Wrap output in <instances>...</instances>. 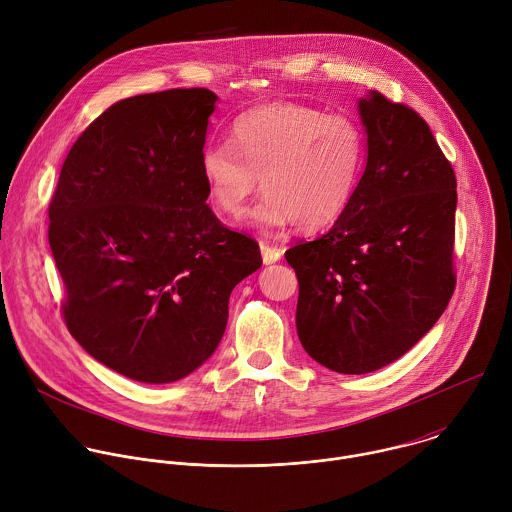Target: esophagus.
Segmentation results:
<instances>
[{
    "instance_id": "esophagus-1",
    "label": "esophagus",
    "mask_w": 512,
    "mask_h": 512,
    "mask_svg": "<svg viewBox=\"0 0 512 512\" xmlns=\"http://www.w3.org/2000/svg\"><path fill=\"white\" fill-rule=\"evenodd\" d=\"M261 255H263V263L265 265H273V263H277L281 259L283 249L275 247V245H269V243H261Z\"/></svg>"
}]
</instances>
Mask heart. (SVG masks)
I'll return each mask as SVG.
<instances>
[{
    "mask_svg": "<svg viewBox=\"0 0 512 512\" xmlns=\"http://www.w3.org/2000/svg\"><path fill=\"white\" fill-rule=\"evenodd\" d=\"M366 166V134L346 114L297 102H271L239 114L231 142L203 148L207 195L217 211L239 217L261 179L251 223L263 231L295 223L319 231L350 207Z\"/></svg>",
    "mask_w": 512,
    "mask_h": 512,
    "instance_id": "1",
    "label": "heart"
}]
</instances>
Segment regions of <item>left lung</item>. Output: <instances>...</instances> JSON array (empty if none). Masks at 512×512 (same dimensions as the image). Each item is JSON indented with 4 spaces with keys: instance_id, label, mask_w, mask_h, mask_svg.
Here are the masks:
<instances>
[{
    "instance_id": "obj_1",
    "label": "left lung",
    "mask_w": 512,
    "mask_h": 512,
    "mask_svg": "<svg viewBox=\"0 0 512 512\" xmlns=\"http://www.w3.org/2000/svg\"><path fill=\"white\" fill-rule=\"evenodd\" d=\"M366 170L333 227L285 251L303 350L339 374L376 372L432 329L454 293L456 177L424 118L360 98Z\"/></svg>"
}]
</instances>
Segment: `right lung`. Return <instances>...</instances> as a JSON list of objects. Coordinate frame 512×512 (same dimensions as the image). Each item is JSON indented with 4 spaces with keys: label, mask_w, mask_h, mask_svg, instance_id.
<instances>
[{
    "label": "right lung",
    "mask_w": 512,
    "mask_h": 512,
    "mask_svg": "<svg viewBox=\"0 0 512 512\" xmlns=\"http://www.w3.org/2000/svg\"><path fill=\"white\" fill-rule=\"evenodd\" d=\"M217 94L175 88L112 104L70 148L50 203L64 319L106 368L170 384L201 368L257 241L207 205L199 158Z\"/></svg>",
    "instance_id": "right-lung-1"
}]
</instances>
